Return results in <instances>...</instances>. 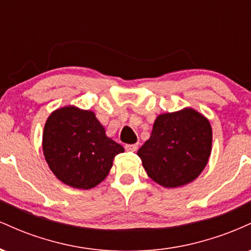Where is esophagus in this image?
Returning <instances> with one entry per match:
<instances>
[{
  "label": "esophagus",
  "instance_id": "1",
  "mask_svg": "<svg viewBox=\"0 0 251 251\" xmlns=\"http://www.w3.org/2000/svg\"><path fill=\"white\" fill-rule=\"evenodd\" d=\"M125 150L128 152H135L138 150V144H128V145H125Z\"/></svg>",
  "mask_w": 251,
  "mask_h": 251
}]
</instances>
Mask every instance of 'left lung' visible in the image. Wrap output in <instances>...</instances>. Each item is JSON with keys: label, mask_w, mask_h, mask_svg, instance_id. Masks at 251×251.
Wrapping results in <instances>:
<instances>
[{"label": "left lung", "mask_w": 251, "mask_h": 251, "mask_svg": "<svg viewBox=\"0 0 251 251\" xmlns=\"http://www.w3.org/2000/svg\"><path fill=\"white\" fill-rule=\"evenodd\" d=\"M212 129L209 120L192 108L157 117L151 137L138 150L149 177L164 188L195 180L208 164Z\"/></svg>", "instance_id": "left-lung-1"}]
</instances>
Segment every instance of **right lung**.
Segmentation results:
<instances>
[{
	"instance_id": "obj_1",
	"label": "right lung",
	"mask_w": 251,
	"mask_h": 251,
	"mask_svg": "<svg viewBox=\"0 0 251 251\" xmlns=\"http://www.w3.org/2000/svg\"><path fill=\"white\" fill-rule=\"evenodd\" d=\"M46 162L59 180L88 190L107 177L124 148L108 138L92 111L66 106L54 111L42 135Z\"/></svg>"
}]
</instances>
